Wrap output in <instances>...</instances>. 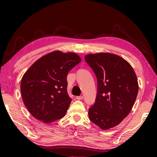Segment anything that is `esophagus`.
<instances>
[{
    "mask_svg": "<svg viewBox=\"0 0 157 157\" xmlns=\"http://www.w3.org/2000/svg\"><path fill=\"white\" fill-rule=\"evenodd\" d=\"M76 99L78 100H82V99H83V96H82V95H80V96H77L76 97Z\"/></svg>",
    "mask_w": 157,
    "mask_h": 157,
    "instance_id": "1",
    "label": "esophagus"
}]
</instances>
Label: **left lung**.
<instances>
[{
  "label": "left lung",
  "mask_w": 157,
  "mask_h": 157,
  "mask_svg": "<svg viewBox=\"0 0 157 157\" xmlns=\"http://www.w3.org/2000/svg\"><path fill=\"white\" fill-rule=\"evenodd\" d=\"M85 60L98 81L95 102L89 109L90 121L103 130L120 124L136 101L139 84L132 66L109 52L89 54Z\"/></svg>",
  "instance_id": "left-lung-1"
}]
</instances>
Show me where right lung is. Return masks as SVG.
Segmentation results:
<instances>
[{"label":"right lung","instance_id":"1","mask_svg":"<svg viewBox=\"0 0 157 157\" xmlns=\"http://www.w3.org/2000/svg\"><path fill=\"white\" fill-rule=\"evenodd\" d=\"M81 62L74 52L59 50L36 60L21 79V93L26 108L45 123L62 118L71 100L67 93V75Z\"/></svg>","mask_w":157,"mask_h":157}]
</instances>
